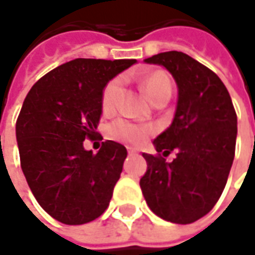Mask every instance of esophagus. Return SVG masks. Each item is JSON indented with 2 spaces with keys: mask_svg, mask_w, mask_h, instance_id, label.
Instances as JSON below:
<instances>
[{
  "mask_svg": "<svg viewBox=\"0 0 255 255\" xmlns=\"http://www.w3.org/2000/svg\"><path fill=\"white\" fill-rule=\"evenodd\" d=\"M127 152L128 154H135V153H138V149H135V147H127Z\"/></svg>",
  "mask_w": 255,
  "mask_h": 255,
  "instance_id": "esophagus-1",
  "label": "esophagus"
}]
</instances>
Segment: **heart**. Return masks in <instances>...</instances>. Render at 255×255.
<instances>
[{
  "label": "heart",
  "instance_id": "1",
  "mask_svg": "<svg viewBox=\"0 0 255 255\" xmlns=\"http://www.w3.org/2000/svg\"><path fill=\"white\" fill-rule=\"evenodd\" d=\"M123 78L116 77L109 81L102 92V105L103 113L110 115L117 108L119 97L122 94ZM142 88L145 91L147 98L153 103L168 101L172 94V85H171L170 77L167 73L161 70L147 73L145 77L142 78ZM154 128L152 126H142V124H133L127 120H117L112 123L108 127V136L110 139L122 142V143H131V145H140L142 142L152 135Z\"/></svg>",
  "mask_w": 255,
  "mask_h": 255
}]
</instances>
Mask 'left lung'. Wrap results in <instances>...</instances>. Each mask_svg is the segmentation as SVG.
<instances>
[{
    "label": "left lung",
    "mask_w": 255,
    "mask_h": 255,
    "mask_svg": "<svg viewBox=\"0 0 255 255\" xmlns=\"http://www.w3.org/2000/svg\"><path fill=\"white\" fill-rule=\"evenodd\" d=\"M145 62L172 74L178 103L172 124L153 140L157 154H142L147 170L140 189L157 217L192 224L213 210L227 185L238 135L236 112L221 78L189 55L170 51ZM172 150L177 157L167 163L162 156Z\"/></svg>",
    "instance_id": "obj_1"
}]
</instances>
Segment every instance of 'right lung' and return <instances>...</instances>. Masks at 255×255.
Returning a JSON list of instances; mask_svg holds the SVG:
<instances>
[{"label": "right lung", "instance_id": "add662e5", "mask_svg": "<svg viewBox=\"0 0 255 255\" xmlns=\"http://www.w3.org/2000/svg\"><path fill=\"white\" fill-rule=\"evenodd\" d=\"M135 59H78L58 66L28 91L16 122L20 165L35 200L66 225H81L105 213L123 171L127 149L95 139L103 88Z\"/></svg>", "mask_w": 255, "mask_h": 255}]
</instances>
